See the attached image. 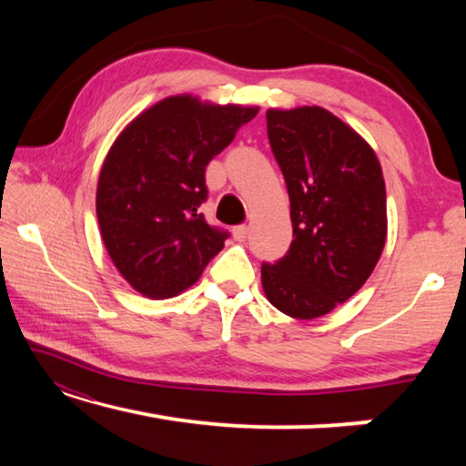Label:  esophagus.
<instances>
[{
    "label": "esophagus",
    "instance_id": "obj_1",
    "mask_svg": "<svg viewBox=\"0 0 466 466\" xmlns=\"http://www.w3.org/2000/svg\"><path fill=\"white\" fill-rule=\"evenodd\" d=\"M232 234H234V238L236 240H247V236H248V226H236L234 230H232Z\"/></svg>",
    "mask_w": 466,
    "mask_h": 466
}]
</instances>
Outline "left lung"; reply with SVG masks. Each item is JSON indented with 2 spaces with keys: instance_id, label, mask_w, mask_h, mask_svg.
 <instances>
[{
  "instance_id": "left-lung-1",
  "label": "left lung",
  "mask_w": 466,
  "mask_h": 466,
  "mask_svg": "<svg viewBox=\"0 0 466 466\" xmlns=\"http://www.w3.org/2000/svg\"><path fill=\"white\" fill-rule=\"evenodd\" d=\"M267 136L289 195L294 240L263 263V291L291 319L325 317L372 275L386 242V187L368 141L322 106L269 108Z\"/></svg>"
}]
</instances>
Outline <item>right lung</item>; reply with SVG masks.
Here are the masks:
<instances>
[{
    "label": "right lung",
    "instance_id": "right-lung-1",
    "mask_svg": "<svg viewBox=\"0 0 466 466\" xmlns=\"http://www.w3.org/2000/svg\"><path fill=\"white\" fill-rule=\"evenodd\" d=\"M257 113L177 94L139 113L110 146L96 188L100 236L141 296H178L224 248L228 232L199 214L205 167Z\"/></svg>",
    "mask_w": 466,
    "mask_h": 466
}]
</instances>
